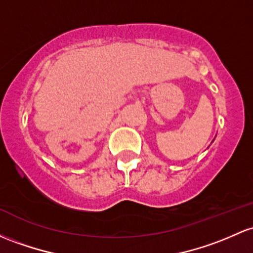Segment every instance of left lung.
Instances as JSON below:
<instances>
[{
	"mask_svg": "<svg viewBox=\"0 0 253 253\" xmlns=\"http://www.w3.org/2000/svg\"><path fill=\"white\" fill-rule=\"evenodd\" d=\"M212 141H213V140H212Z\"/></svg>",
	"mask_w": 253,
	"mask_h": 253,
	"instance_id": "1",
	"label": "left lung"
}]
</instances>
